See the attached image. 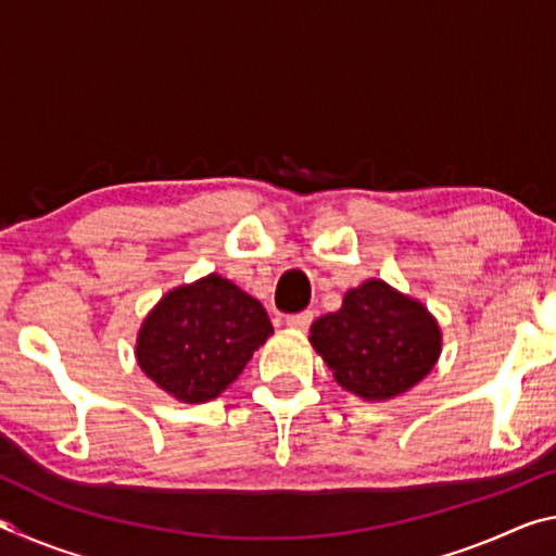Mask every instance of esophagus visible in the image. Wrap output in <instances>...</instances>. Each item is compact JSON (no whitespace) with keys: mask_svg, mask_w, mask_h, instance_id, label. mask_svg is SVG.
Returning a JSON list of instances; mask_svg holds the SVG:
<instances>
[{"mask_svg":"<svg viewBox=\"0 0 556 556\" xmlns=\"http://www.w3.org/2000/svg\"><path fill=\"white\" fill-rule=\"evenodd\" d=\"M314 321V312H301V314H291L287 316V326L296 328V331H306L308 326Z\"/></svg>","mask_w":556,"mask_h":556,"instance_id":"esophagus-1","label":"esophagus"}]
</instances>
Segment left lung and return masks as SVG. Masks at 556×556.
Instances as JSON below:
<instances>
[{
  "mask_svg": "<svg viewBox=\"0 0 556 556\" xmlns=\"http://www.w3.org/2000/svg\"><path fill=\"white\" fill-rule=\"evenodd\" d=\"M314 351L343 390L368 402L407 392L434 368L441 328L421 301L368 279L345 291L343 306L312 326Z\"/></svg>",
  "mask_w": 556,
  "mask_h": 556,
  "instance_id": "obj_1",
  "label": "left lung"
}]
</instances>
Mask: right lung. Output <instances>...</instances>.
<instances>
[{
	"mask_svg": "<svg viewBox=\"0 0 556 556\" xmlns=\"http://www.w3.org/2000/svg\"><path fill=\"white\" fill-rule=\"evenodd\" d=\"M271 333L265 306L213 271L172 289L149 312L137 336V363L178 402L203 404L238 380Z\"/></svg>",
	"mask_w": 556,
	"mask_h": 556,
	"instance_id": "add662e5",
	"label": "right lung"
}]
</instances>
